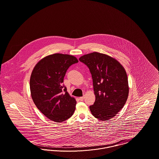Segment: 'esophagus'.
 Instances as JSON below:
<instances>
[{
	"instance_id": "1",
	"label": "esophagus",
	"mask_w": 159,
	"mask_h": 159,
	"mask_svg": "<svg viewBox=\"0 0 159 159\" xmlns=\"http://www.w3.org/2000/svg\"><path fill=\"white\" fill-rule=\"evenodd\" d=\"M79 99H80L81 101H83V99H84V97H81L79 98Z\"/></svg>"
}]
</instances>
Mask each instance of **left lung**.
<instances>
[{
  "instance_id": "left-lung-1",
  "label": "left lung",
  "mask_w": 159,
  "mask_h": 159,
  "mask_svg": "<svg viewBox=\"0 0 159 159\" xmlns=\"http://www.w3.org/2000/svg\"><path fill=\"white\" fill-rule=\"evenodd\" d=\"M79 60L88 66L93 80L95 101L91 113L100 120L112 119L125 106L129 95L126 72L113 58L99 52L82 56Z\"/></svg>"
}]
</instances>
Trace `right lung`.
Instances as JSON below:
<instances>
[{"label":"right lung","mask_w":159,"mask_h":159,"mask_svg":"<svg viewBox=\"0 0 159 159\" xmlns=\"http://www.w3.org/2000/svg\"><path fill=\"white\" fill-rule=\"evenodd\" d=\"M78 62L75 57L54 53L39 61L30 80L32 99L38 109L51 120L60 123L74 113L76 101L62 84L68 68Z\"/></svg>","instance_id":"right-lung-1"}]
</instances>
